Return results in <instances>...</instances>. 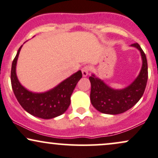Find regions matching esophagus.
Segmentation results:
<instances>
[{
	"label": "esophagus",
	"mask_w": 158,
	"mask_h": 158,
	"mask_svg": "<svg viewBox=\"0 0 158 158\" xmlns=\"http://www.w3.org/2000/svg\"><path fill=\"white\" fill-rule=\"evenodd\" d=\"M89 70L90 68L88 66H85L84 68H82V69H81V73H82L83 77H86L88 75V73H89Z\"/></svg>",
	"instance_id": "1"
}]
</instances>
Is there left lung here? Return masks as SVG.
I'll list each match as a JSON object with an SVG mask.
<instances>
[{
    "instance_id": "left-lung-1",
    "label": "left lung",
    "mask_w": 158,
    "mask_h": 158,
    "mask_svg": "<svg viewBox=\"0 0 158 158\" xmlns=\"http://www.w3.org/2000/svg\"><path fill=\"white\" fill-rule=\"evenodd\" d=\"M131 47L137 48L140 52L142 67L138 76L129 85L122 89H114L94 73L89 77L91 84L90 102L101 113L111 115L122 114L135 106L144 93L148 79L147 59L137 43Z\"/></svg>"
}]
</instances>
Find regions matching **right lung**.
<instances>
[{"label":"right lung","mask_w":158,"mask_h":158,"mask_svg":"<svg viewBox=\"0 0 158 158\" xmlns=\"http://www.w3.org/2000/svg\"><path fill=\"white\" fill-rule=\"evenodd\" d=\"M22 46L18 50L11 70V83L16 99L23 109L34 117L46 119L59 117L70 106L74 88L82 77L81 70L72 74L52 89L41 93L30 91L21 84L16 73L18 59Z\"/></svg>","instance_id":"obj_1"}]
</instances>
